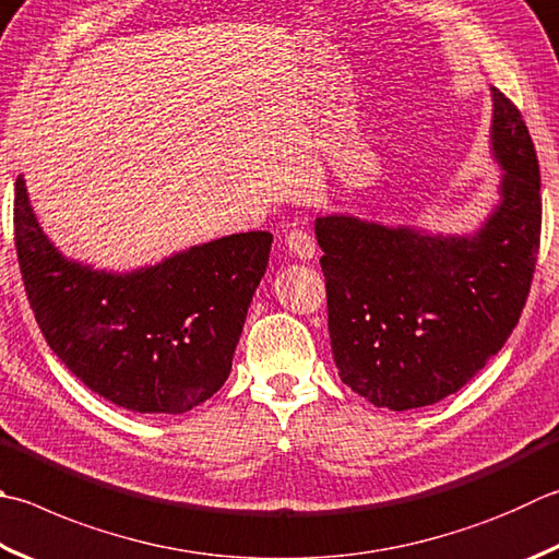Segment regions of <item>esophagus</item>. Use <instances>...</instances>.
<instances>
[{
	"label": "esophagus",
	"mask_w": 559,
	"mask_h": 559,
	"mask_svg": "<svg viewBox=\"0 0 559 559\" xmlns=\"http://www.w3.org/2000/svg\"><path fill=\"white\" fill-rule=\"evenodd\" d=\"M284 243L299 260H311L316 255V240L307 228H292L284 236Z\"/></svg>",
	"instance_id": "esophagus-1"
}]
</instances>
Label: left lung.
Returning a JSON list of instances; mask_svg holds the SVG:
<instances>
[{
	"mask_svg": "<svg viewBox=\"0 0 559 559\" xmlns=\"http://www.w3.org/2000/svg\"><path fill=\"white\" fill-rule=\"evenodd\" d=\"M491 97L501 204L475 236L316 218L333 360L374 406L455 394L509 341L528 299L543 224L538 155L515 104L493 87Z\"/></svg>",
	"mask_w": 559,
	"mask_h": 559,
	"instance_id": "left-lung-1",
	"label": "left lung"
}]
</instances>
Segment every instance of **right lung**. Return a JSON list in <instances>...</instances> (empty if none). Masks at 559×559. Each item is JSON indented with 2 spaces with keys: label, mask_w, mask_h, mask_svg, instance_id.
<instances>
[{
  "label": "right lung",
  "mask_w": 559,
  "mask_h": 559,
  "mask_svg": "<svg viewBox=\"0 0 559 559\" xmlns=\"http://www.w3.org/2000/svg\"><path fill=\"white\" fill-rule=\"evenodd\" d=\"M21 280L50 350L94 394L135 414H185L230 374L272 234L194 246L129 275L68 260L14 189Z\"/></svg>",
  "instance_id": "1"
}]
</instances>
